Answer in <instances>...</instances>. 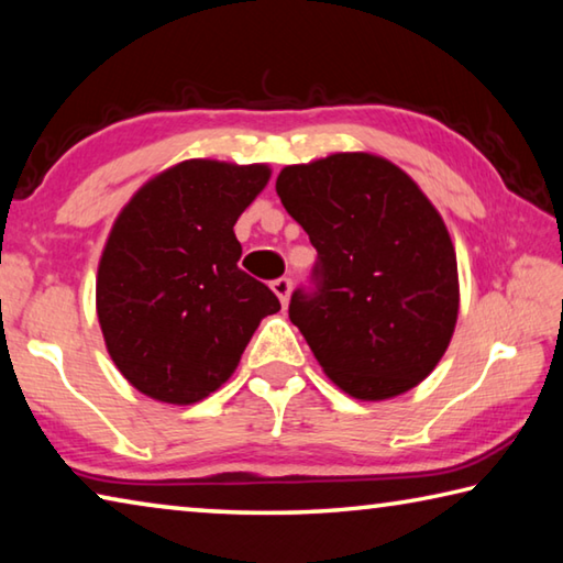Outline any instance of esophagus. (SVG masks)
<instances>
[{"label": "esophagus", "instance_id": "obj_1", "mask_svg": "<svg viewBox=\"0 0 563 563\" xmlns=\"http://www.w3.org/2000/svg\"><path fill=\"white\" fill-rule=\"evenodd\" d=\"M271 288H273L275 295H278L283 308H285V305H288V298H290V290H292V280L290 278H278V280L271 283Z\"/></svg>", "mask_w": 563, "mask_h": 563}]
</instances>
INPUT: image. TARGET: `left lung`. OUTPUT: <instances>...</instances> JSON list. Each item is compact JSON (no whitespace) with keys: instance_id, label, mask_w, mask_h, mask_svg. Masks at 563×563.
Listing matches in <instances>:
<instances>
[{"instance_id":"1","label":"left lung","mask_w":563,"mask_h":563,"mask_svg":"<svg viewBox=\"0 0 563 563\" xmlns=\"http://www.w3.org/2000/svg\"><path fill=\"white\" fill-rule=\"evenodd\" d=\"M280 201L316 245L288 316L340 389L387 399L442 360L460 310L456 255L442 216L405 170L373 154L288 166Z\"/></svg>"}]
</instances>
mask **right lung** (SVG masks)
<instances>
[{
    "instance_id": "obj_1",
    "label": "right lung",
    "mask_w": 563,
    "mask_h": 563,
    "mask_svg": "<svg viewBox=\"0 0 563 563\" xmlns=\"http://www.w3.org/2000/svg\"><path fill=\"white\" fill-rule=\"evenodd\" d=\"M271 168L184 161L119 213L103 247L97 312L109 355L154 399L190 405L216 393L265 316L280 310L268 285L238 268L233 225Z\"/></svg>"
}]
</instances>
